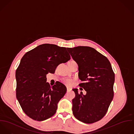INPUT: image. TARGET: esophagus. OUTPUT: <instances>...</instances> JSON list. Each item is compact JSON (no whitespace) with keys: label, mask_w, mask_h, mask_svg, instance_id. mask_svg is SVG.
<instances>
[{"label":"esophagus","mask_w":134,"mask_h":134,"mask_svg":"<svg viewBox=\"0 0 134 134\" xmlns=\"http://www.w3.org/2000/svg\"><path fill=\"white\" fill-rule=\"evenodd\" d=\"M67 91L68 92V91H71V89L70 88H69V87H67Z\"/></svg>","instance_id":"1"}]
</instances>
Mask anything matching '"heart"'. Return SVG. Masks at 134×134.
I'll list each match as a JSON object with an SVG mask.
<instances>
[{"label":"heart","mask_w":134,"mask_h":134,"mask_svg":"<svg viewBox=\"0 0 134 134\" xmlns=\"http://www.w3.org/2000/svg\"><path fill=\"white\" fill-rule=\"evenodd\" d=\"M63 82L68 86H71L73 84V80L71 79H65L64 80Z\"/></svg>","instance_id":"obj_1"}]
</instances>
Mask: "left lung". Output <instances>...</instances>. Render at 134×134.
<instances>
[{
	"instance_id": "8db88e82",
	"label": "left lung",
	"mask_w": 134,
	"mask_h": 134,
	"mask_svg": "<svg viewBox=\"0 0 134 134\" xmlns=\"http://www.w3.org/2000/svg\"><path fill=\"white\" fill-rule=\"evenodd\" d=\"M79 66V76L85 89L84 95L73 89L74 117L85 123L100 120L106 114L114 97L115 74L107 58L94 48L87 46L67 48Z\"/></svg>"
}]
</instances>
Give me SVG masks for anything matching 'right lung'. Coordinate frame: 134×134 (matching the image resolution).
<instances>
[{
  "label": "right lung",
  "mask_w": 134,
  "mask_h": 134,
  "mask_svg": "<svg viewBox=\"0 0 134 134\" xmlns=\"http://www.w3.org/2000/svg\"><path fill=\"white\" fill-rule=\"evenodd\" d=\"M70 59L66 48L53 44L39 45L22 58L16 71V98L30 118L41 121L53 116L67 89L58 82L51 87L46 74Z\"/></svg>",
  "instance_id": "1"
}]
</instances>
